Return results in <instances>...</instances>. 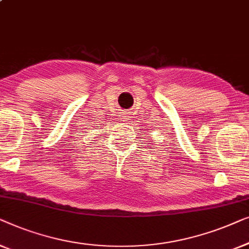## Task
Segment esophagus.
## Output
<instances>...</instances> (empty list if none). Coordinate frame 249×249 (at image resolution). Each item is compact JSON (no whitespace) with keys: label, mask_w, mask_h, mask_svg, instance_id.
<instances>
[{"label":"esophagus","mask_w":249,"mask_h":249,"mask_svg":"<svg viewBox=\"0 0 249 249\" xmlns=\"http://www.w3.org/2000/svg\"><path fill=\"white\" fill-rule=\"evenodd\" d=\"M122 116H123L124 121H127V118L129 117L128 114H127V111H123V113H122Z\"/></svg>","instance_id":"obj_1"}]
</instances>
